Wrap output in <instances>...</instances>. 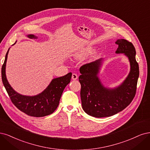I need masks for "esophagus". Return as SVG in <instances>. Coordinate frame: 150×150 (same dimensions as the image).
Masks as SVG:
<instances>
[{
    "label": "esophagus",
    "mask_w": 150,
    "mask_h": 150,
    "mask_svg": "<svg viewBox=\"0 0 150 150\" xmlns=\"http://www.w3.org/2000/svg\"><path fill=\"white\" fill-rule=\"evenodd\" d=\"M71 79L73 80H76L78 79V75H77V74H73L71 76Z\"/></svg>",
    "instance_id": "obj_1"
}]
</instances>
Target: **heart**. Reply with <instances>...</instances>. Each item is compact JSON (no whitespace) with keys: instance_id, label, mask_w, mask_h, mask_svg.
<instances>
[{"instance_id":"1","label":"heart","mask_w":150,"mask_h":150,"mask_svg":"<svg viewBox=\"0 0 150 150\" xmlns=\"http://www.w3.org/2000/svg\"><path fill=\"white\" fill-rule=\"evenodd\" d=\"M89 52L88 50H85V52H84V54H86V53H87V52Z\"/></svg>"}]
</instances>
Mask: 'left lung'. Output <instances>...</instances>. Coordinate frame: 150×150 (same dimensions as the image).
<instances>
[{
	"mask_svg": "<svg viewBox=\"0 0 150 150\" xmlns=\"http://www.w3.org/2000/svg\"><path fill=\"white\" fill-rule=\"evenodd\" d=\"M115 43L118 45L116 53H124L131 65L127 79L118 88L110 90L101 84L97 77L101 59L84 64L80 68L81 75L79 80L82 108L91 117H107L122 112L131 103L136 95L139 66L135 59V48L132 42L125 39H119Z\"/></svg>",
	"mask_w": 150,
	"mask_h": 150,
	"instance_id": "8db88e82",
	"label": "left lung"
}]
</instances>
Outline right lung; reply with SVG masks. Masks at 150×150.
Segmentation results:
<instances>
[{
    "instance_id": "right-lung-1",
    "label": "right lung",
    "mask_w": 150,
    "mask_h": 150,
    "mask_svg": "<svg viewBox=\"0 0 150 150\" xmlns=\"http://www.w3.org/2000/svg\"><path fill=\"white\" fill-rule=\"evenodd\" d=\"M28 37L37 38L33 35ZM8 52L2 67V80L12 103L19 110L30 117H42L54 113L59 105L63 91L70 83L71 73L52 80L48 87L39 95L33 96L20 95L13 90L6 79V65Z\"/></svg>"
}]
</instances>
